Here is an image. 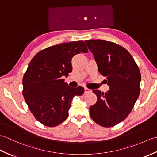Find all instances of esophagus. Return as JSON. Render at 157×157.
I'll return each instance as SVG.
<instances>
[{"mask_svg":"<svg viewBox=\"0 0 157 157\" xmlns=\"http://www.w3.org/2000/svg\"><path fill=\"white\" fill-rule=\"evenodd\" d=\"M92 90L90 89H89L88 88H84V93L85 94H88V93H90Z\"/></svg>","mask_w":157,"mask_h":157,"instance_id":"obj_1","label":"esophagus"}]
</instances>
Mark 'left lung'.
<instances>
[{"instance_id":"left-lung-1","label":"left lung","mask_w":157,"mask_h":157,"mask_svg":"<svg viewBox=\"0 0 157 157\" xmlns=\"http://www.w3.org/2000/svg\"><path fill=\"white\" fill-rule=\"evenodd\" d=\"M85 42L110 88L105 93L98 90L92 91L97 102L90 107V115L100 125L115 126L128 117L137 101L140 92V71L132 56L122 46L102 40Z\"/></svg>"}]
</instances>
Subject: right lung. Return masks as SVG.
Returning a JSON list of instances; mask_svg holds the SVG:
<instances>
[{
	"mask_svg": "<svg viewBox=\"0 0 157 157\" xmlns=\"http://www.w3.org/2000/svg\"><path fill=\"white\" fill-rule=\"evenodd\" d=\"M88 52L84 41L62 43L40 51L29 63L23 78V96L43 125L61 124L67 118L73 97L84 93V88L70 87L63 77L72 71L73 56Z\"/></svg>",
	"mask_w": 157,
	"mask_h": 157,
	"instance_id": "right-lung-1",
	"label": "right lung"
}]
</instances>
